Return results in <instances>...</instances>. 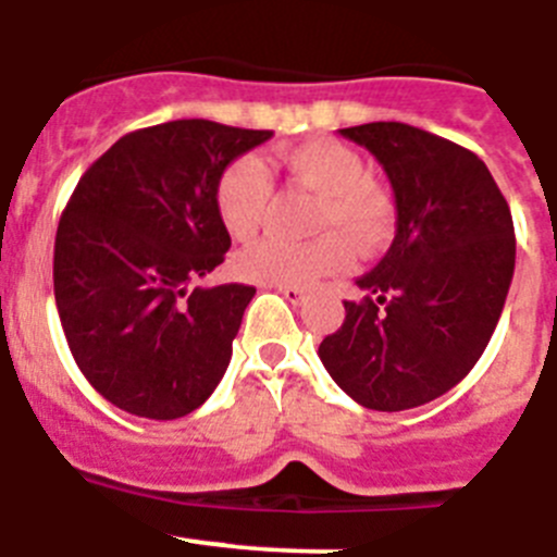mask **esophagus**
I'll return each instance as SVG.
<instances>
[{
  "mask_svg": "<svg viewBox=\"0 0 557 557\" xmlns=\"http://www.w3.org/2000/svg\"><path fill=\"white\" fill-rule=\"evenodd\" d=\"M277 294H283L290 305H302L305 302V290L302 288H294V285H272Z\"/></svg>",
  "mask_w": 557,
  "mask_h": 557,
  "instance_id": "obj_1",
  "label": "esophagus"
}]
</instances>
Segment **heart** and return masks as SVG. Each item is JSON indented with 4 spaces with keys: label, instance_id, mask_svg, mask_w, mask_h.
<instances>
[{
    "label": "heart",
    "instance_id": "b5f03b06",
    "mask_svg": "<svg viewBox=\"0 0 557 557\" xmlns=\"http://www.w3.org/2000/svg\"><path fill=\"white\" fill-rule=\"evenodd\" d=\"M283 163L297 183L319 194L313 230L322 233L313 242L263 238L235 255L233 272L258 285H302L338 274L349 267L352 247L372 252L383 247L394 233L397 210L374 180L366 174V163L355 149L330 138L305 141L285 149ZM272 180L267 163L258 154L235 158L219 174L213 202L224 230L238 242L258 233L267 216Z\"/></svg>",
    "mask_w": 557,
    "mask_h": 557
}]
</instances>
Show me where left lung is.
Wrapping results in <instances>:
<instances>
[{"label": "left lung", "mask_w": 557, "mask_h": 557, "mask_svg": "<svg viewBox=\"0 0 557 557\" xmlns=\"http://www.w3.org/2000/svg\"><path fill=\"white\" fill-rule=\"evenodd\" d=\"M374 154L397 205L394 244L363 297L319 344L341 391L363 408L408 410L472 372L505 308L516 263L513 219L483 160L403 122L341 129Z\"/></svg>", "instance_id": "obj_1"}]
</instances>
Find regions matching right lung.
<instances>
[{
    "label": "right lung",
    "mask_w": 557,
    "mask_h": 557,
    "mask_svg": "<svg viewBox=\"0 0 557 557\" xmlns=\"http://www.w3.org/2000/svg\"><path fill=\"white\" fill-rule=\"evenodd\" d=\"M269 138L180 119L127 133L79 177L54 238V302L79 372L116 408L180 419L227 372L255 288L191 283L230 249L219 174Z\"/></svg>",
    "instance_id": "add662e5"
}]
</instances>
